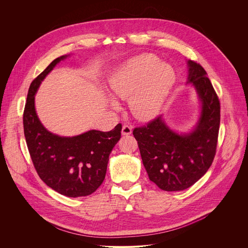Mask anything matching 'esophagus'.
<instances>
[{"label":"esophagus","mask_w":248,"mask_h":248,"mask_svg":"<svg viewBox=\"0 0 248 248\" xmlns=\"http://www.w3.org/2000/svg\"><path fill=\"white\" fill-rule=\"evenodd\" d=\"M131 132H132V127H131V125H129V124H124L123 129H122V134H123V135H129V134H131Z\"/></svg>","instance_id":"obj_1"}]
</instances>
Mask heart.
I'll list each match as a JSON object with an SVG mask.
<instances>
[{"mask_svg": "<svg viewBox=\"0 0 248 248\" xmlns=\"http://www.w3.org/2000/svg\"><path fill=\"white\" fill-rule=\"evenodd\" d=\"M153 54L130 59L109 79L113 96L127 99L132 115L140 121L154 118L175 83V71Z\"/></svg>", "mask_w": 248, "mask_h": 248, "instance_id": "1", "label": "heart"}]
</instances>
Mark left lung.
Segmentation results:
<instances>
[{"instance_id": "obj_1", "label": "left lung", "mask_w": 248, "mask_h": 248, "mask_svg": "<svg viewBox=\"0 0 248 248\" xmlns=\"http://www.w3.org/2000/svg\"><path fill=\"white\" fill-rule=\"evenodd\" d=\"M188 83L202 102L195 129L180 135L161 116L133 129L149 178L164 191H180L199 181L211 167L217 146L220 124L219 98L200 63L189 60Z\"/></svg>"}]
</instances>
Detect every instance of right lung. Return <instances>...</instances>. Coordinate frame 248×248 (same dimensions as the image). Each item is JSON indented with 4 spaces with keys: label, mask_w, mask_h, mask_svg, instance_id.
<instances>
[{
    "label": "right lung",
    "mask_w": 248,
    "mask_h": 248,
    "mask_svg": "<svg viewBox=\"0 0 248 248\" xmlns=\"http://www.w3.org/2000/svg\"><path fill=\"white\" fill-rule=\"evenodd\" d=\"M66 58L55 59L29 88L23 113L27 147L39 178L67 197L88 196L103 183L112 149L121 138L122 124L108 132L90 130L74 137H61L44 128L34 109V94L45 76Z\"/></svg>",
    "instance_id": "1"
}]
</instances>
